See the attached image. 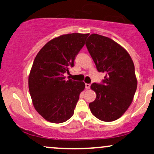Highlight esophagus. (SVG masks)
Returning a JSON list of instances; mask_svg holds the SVG:
<instances>
[{
	"instance_id": "34e87169",
	"label": "esophagus",
	"mask_w": 154,
	"mask_h": 154,
	"mask_svg": "<svg viewBox=\"0 0 154 154\" xmlns=\"http://www.w3.org/2000/svg\"><path fill=\"white\" fill-rule=\"evenodd\" d=\"M90 86H91L90 84H87V83L85 84V88L86 89H89L90 88Z\"/></svg>"
}]
</instances>
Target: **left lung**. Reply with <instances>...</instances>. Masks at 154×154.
<instances>
[{"mask_svg":"<svg viewBox=\"0 0 154 154\" xmlns=\"http://www.w3.org/2000/svg\"><path fill=\"white\" fill-rule=\"evenodd\" d=\"M86 46L97 70L106 74L102 84L91 85L97 97L89 109L100 120L113 122L128 109L137 90L133 60L123 47L107 37L91 34Z\"/></svg>","mask_w":154,"mask_h":154,"instance_id":"8db88e82","label":"left lung"}]
</instances>
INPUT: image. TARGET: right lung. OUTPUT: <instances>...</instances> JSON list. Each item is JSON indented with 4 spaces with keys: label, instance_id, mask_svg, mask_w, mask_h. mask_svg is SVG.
I'll list each match as a JSON object with an SVG mask.
<instances>
[{
    "label": "right lung",
    "instance_id": "obj_1",
    "mask_svg": "<svg viewBox=\"0 0 154 154\" xmlns=\"http://www.w3.org/2000/svg\"><path fill=\"white\" fill-rule=\"evenodd\" d=\"M88 35H60L45 45L35 58L28 77L29 91L35 110L48 122L63 123L73 115L85 85L69 78L66 80L64 74L74 67Z\"/></svg>",
    "mask_w": 154,
    "mask_h": 154
}]
</instances>
